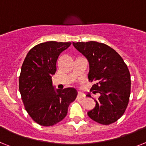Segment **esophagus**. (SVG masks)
<instances>
[{"label":"esophagus","mask_w":146,"mask_h":146,"mask_svg":"<svg viewBox=\"0 0 146 146\" xmlns=\"http://www.w3.org/2000/svg\"><path fill=\"white\" fill-rule=\"evenodd\" d=\"M84 96H85V95L81 92H79V94L77 95V98H79V99H83V98H84Z\"/></svg>","instance_id":"esophagus-1"}]
</instances>
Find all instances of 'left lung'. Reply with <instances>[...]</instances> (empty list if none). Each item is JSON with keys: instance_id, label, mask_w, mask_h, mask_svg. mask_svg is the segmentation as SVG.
Returning a JSON list of instances; mask_svg holds the SVG:
<instances>
[{"instance_id": "1", "label": "left lung", "mask_w": 146, "mask_h": 146, "mask_svg": "<svg viewBox=\"0 0 146 146\" xmlns=\"http://www.w3.org/2000/svg\"><path fill=\"white\" fill-rule=\"evenodd\" d=\"M89 62L88 79L94 82L90 92L99 94L96 106L88 117L102 125H110L122 117L131 94V75L123 59L113 49L96 41L73 42ZM87 96L91 97L90 94Z\"/></svg>"}]
</instances>
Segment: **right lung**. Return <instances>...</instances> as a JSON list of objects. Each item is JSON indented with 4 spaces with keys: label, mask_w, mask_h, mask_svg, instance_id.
<instances>
[{
    "label": "right lung",
    "mask_w": 146,
    "mask_h": 146,
    "mask_svg": "<svg viewBox=\"0 0 146 146\" xmlns=\"http://www.w3.org/2000/svg\"><path fill=\"white\" fill-rule=\"evenodd\" d=\"M70 44L52 41L41 43L29 50L23 62L19 90L25 110L40 125L51 126L62 121L77 96L75 88L55 90L52 86L58 56Z\"/></svg>",
    "instance_id": "right-lung-1"
}]
</instances>
